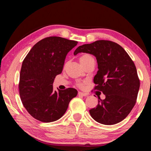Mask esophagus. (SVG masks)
<instances>
[{
	"mask_svg": "<svg viewBox=\"0 0 151 151\" xmlns=\"http://www.w3.org/2000/svg\"><path fill=\"white\" fill-rule=\"evenodd\" d=\"M78 95L84 96V97H86V96L88 95L87 93H83V92H78Z\"/></svg>",
	"mask_w": 151,
	"mask_h": 151,
	"instance_id": "obj_1",
	"label": "esophagus"
}]
</instances>
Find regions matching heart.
Masks as SVG:
<instances>
[{
    "mask_svg": "<svg viewBox=\"0 0 151 151\" xmlns=\"http://www.w3.org/2000/svg\"><path fill=\"white\" fill-rule=\"evenodd\" d=\"M91 60H93V57L89 55L88 54H82V55L80 57V62H81V64L83 65L84 66L86 65V64H88L89 62H90ZM78 86L80 87H82V84H79Z\"/></svg>",
    "mask_w": 151,
    "mask_h": 151,
    "instance_id": "1",
    "label": "heart"
}]
</instances>
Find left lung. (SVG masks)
<instances>
[{
    "label": "left lung",
    "instance_id": "left-lung-1",
    "mask_svg": "<svg viewBox=\"0 0 151 151\" xmlns=\"http://www.w3.org/2000/svg\"><path fill=\"white\" fill-rule=\"evenodd\" d=\"M80 52L95 56L99 70L93 79L95 89L106 96L104 100L99 98L97 107L89 110L91 117L106 125L119 123L132 110L139 89L134 63L123 47L111 41L79 46L74 55Z\"/></svg>",
    "mask_w": 151,
    "mask_h": 151
}]
</instances>
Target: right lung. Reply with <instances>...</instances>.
I'll use <instances>...</instances> for the list:
<instances>
[{"label":"right lung","mask_w":151,"mask_h":151,"mask_svg":"<svg viewBox=\"0 0 151 151\" xmlns=\"http://www.w3.org/2000/svg\"><path fill=\"white\" fill-rule=\"evenodd\" d=\"M77 41L52 36L32 48L22 63L19 95L24 107L36 119L55 121L65 113L70 100L77 95L74 88L54 91L56 76L62 73L67 53Z\"/></svg>","instance_id":"right-lung-1"}]
</instances>
